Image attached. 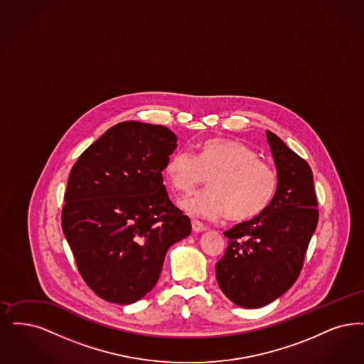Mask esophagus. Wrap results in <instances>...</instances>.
I'll list each match as a JSON object with an SVG mask.
<instances>
[{"instance_id": "obj_1", "label": "esophagus", "mask_w": 364, "mask_h": 364, "mask_svg": "<svg viewBox=\"0 0 364 364\" xmlns=\"http://www.w3.org/2000/svg\"><path fill=\"white\" fill-rule=\"evenodd\" d=\"M192 230L195 233H202V232L205 230V226H204L203 223H200L199 220H192Z\"/></svg>"}]
</instances>
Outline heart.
Listing matches in <instances>:
<instances>
[{"instance_id": "b5f03b06", "label": "heart", "mask_w": 364, "mask_h": 364, "mask_svg": "<svg viewBox=\"0 0 364 364\" xmlns=\"http://www.w3.org/2000/svg\"><path fill=\"white\" fill-rule=\"evenodd\" d=\"M164 173L177 193H189L210 177V189L180 202L191 217L208 220L225 215L233 222L256 218L274 202L279 188V176L271 165L249 146L229 139H208L195 154L176 150Z\"/></svg>"}]
</instances>
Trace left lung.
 <instances>
[{"label": "left lung", "instance_id": "obj_1", "mask_svg": "<svg viewBox=\"0 0 364 364\" xmlns=\"http://www.w3.org/2000/svg\"><path fill=\"white\" fill-rule=\"evenodd\" d=\"M279 188L256 218L225 232L229 245L215 264L219 289L237 306L259 309L274 302L299 277L318 222L313 172L277 134L267 130Z\"/></svg>", "mask_w": 364, "mask_h": 364}]
</instances>
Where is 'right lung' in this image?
I'll return each instance as SVG.
<instances>
[{
  "label": "right lung",
  "mask_w": 364,
  "mask_h": 364,
  "mask_svg": "<svg viewBox=\"0 0 364 364\" xmlns=\"http://www.w3.org/2000/svg\"><path fill=\"white\" fill-rule=\"evenodd\" d=\"M177 147L173 131L122 122L87 147L72 168L62 230L78 271L104 301L130 305L153 290L165 255L191 234L162 171Z\"/></svg>",
  "instance_id": "obj_1"
}]
</instances>
